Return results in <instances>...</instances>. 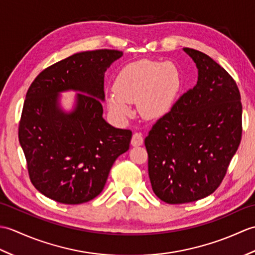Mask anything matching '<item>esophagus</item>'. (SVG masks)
I'll return each mask as SVG.
<instances>
[{"mask_svg":"<svg viewBox=\"0 0 255 255\" xmlns=\"http://www.w3.org/2000/svg\"><path fill=\"white\" fill-rule=\"evenodd\" d=\"M142 143H143L142 134L139 133V132H134L132 134V138H131V145H132V147H139V145H141Z\"/></svg>","mask_w":255,"mask_h":255,"instance_id":"34e87169","label":"esophagus"}]
</instances>
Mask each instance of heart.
I'll list each match as a JSON object with an SVG mask.
<instances>
[{
  "instance_id": "b5f03b06",
  "label": "heart",
  "mask_w": 255,
  "mask_h": 255,
  "mask_svg": "<svg viewBox=\"0 0 255 255\" xmlns=\"http://www.w3.org/2000/svg\"><path fill=\"white\" fill-rule=\"evenodd\" d=\"M182 86L181 74L172 62L139 60L123 68L105 96L108 111L123 121L131 115L137 103L140 115L159 119L170 113Z\"/></svg>"
}]
</instances>
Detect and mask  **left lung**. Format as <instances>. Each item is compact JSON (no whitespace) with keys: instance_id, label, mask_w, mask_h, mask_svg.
Segmentation results:
<instances>
[{"instance_id":"obj_1","label":"left lung","mask_w":255,"mask_h":255,"mask_svg":"<svg viewBox=\"0 0 255 255\" xmlns=\"http://www.w3.org/2000/svg\"><path fill=\"white\" fill-rule=\"evenodd\" d=\"M183 50L196 64L197 84L144 139L151 186L167 204L191 203L213 194L242 134L241 96L235 80L205 53Z\"/></svg>"}]
</instances>
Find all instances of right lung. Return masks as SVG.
I'll return each mask as SVG.
<instances>
[{"instance_id": "1", "label": "right lung", "mask_w": 255, "mask_h": 255, "mask_svg": "<svg viewBox=\"0 0 255 255\" xmlns=\"http://www.w3.org/2000/svg\"><path fill=\"white\" fill-rule=\"evenodd\" d=\"M123 51L94 50L72 55L45 69L29 86L18 139L30 181L46 197L67 205L86 203L104 188L132 132L103 118L104 75ZM77 91L68 112L63 91Z\"/></svg>"}]
</instances>
